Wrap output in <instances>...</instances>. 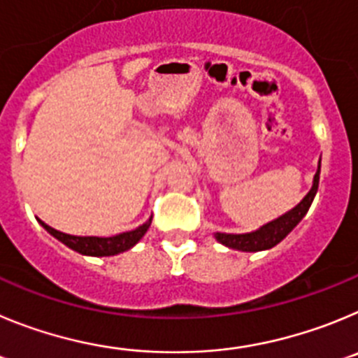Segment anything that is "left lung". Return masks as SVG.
I'll return each mask as SVG.
<instances>
[{"instance_id": "8db88e82", "label": "left lung", "mask_w": 358, "mask_h": 358, "mask_svg": "<svg viewBox=\"0 0 358 358\" xmlns=\"http://www.w3.org/2000/svg\"><path fill=\"white\" fill-rule=\"evenodd\" d=\"M320 173L321 159L320 164H317V171H315L314 180H312L310 191L307 192V196H305L294 208H291L289 212L282 214L280 217L273 219L269 223L262 224V227L257 228L255 231H248V234H224V231H215V241L223 244V246L231 248V250L237 251L271 250V248L276 246L280 241L285 239V237L294 230L296 224L305 217V214H307L308 208H310L312 201H314L317 187H320Z\"/></svg>"}]
</instances>
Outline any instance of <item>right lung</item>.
I'll return each mask as SVG.
<instances>
[{"mask_svg": "<svg viewBox=\"0 0 358 358\" xmlns=\"http://www.w3.org/2000/svg\"><path fill=\"white\" fill-rule=\"evenodd\" d=\"M38 223L48 234H51L55 239H59L60 243L66 244L71 250L78 251L82 255L89 257H112L117 255V253H123V251L130 250L135 244L139 243L144 237V234L148 231L151 224V217L148 219L146 223L137 227L135 230L123 231V234L112 235V237H96V235H69L64 234V231L55 230L50 224H46L44 221L38 219Z\"/></svg>", "mask_w": 358, "mask_h": 358, "instance_id": "add662e5", "label": "right lung"}]
</instances>
